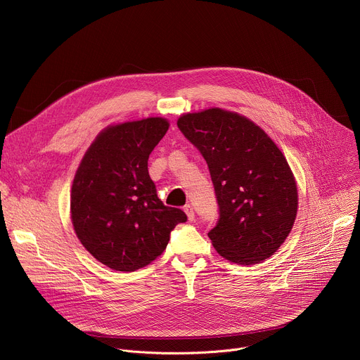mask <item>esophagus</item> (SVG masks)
Returning <instances> with one entry per match:
<instances>
[{
  "instance_id": "34e87169",
  "label": "esophagus",
  "mask_w": 360,
  "mask_h": 360,
  "mask_svg": "<svg viewBox=\"0 0 360 360\" xmlns=\"http://www.w3.org/2000/svg\"><path fill=\"white\" fill-rule=\"evenodd\" d=\"M184 211H185V214H186V217H188L189 221H193V219H195V212H193L192 205H185Z\"/></svg>"
}]
</instances>
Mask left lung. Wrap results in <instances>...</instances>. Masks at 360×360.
Here are the masks:
<instances>
[{"label": "left lung", "instance_id": "1", "mask_svg": "<svg viewBox=\"0 0 360 360\" xmlns=\"http://www.w3.org/2000/svg\"><path fill=\"white\" fill-rule=\"evenodd\" d=\"M178 128L208 164L219 219L208 232L222 258L261 264L279 249L297 212V188L268 134L243 115L210 108L184 114Z\"/></svg>", "mask_w": 360, "mask_h": 360}]
</instances>
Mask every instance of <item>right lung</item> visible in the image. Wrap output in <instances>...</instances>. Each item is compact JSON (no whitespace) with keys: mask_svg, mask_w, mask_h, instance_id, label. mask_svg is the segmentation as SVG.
<instances>
[{"mask_svg":"<svg viewBox=\"0 0 360 360\" xmlns=\"http://www.w3.org/2000/svg\"><path fill=\"white\" fill-rule=\"evenodd\" d=\"M169 128L153 117L99 132L77 169L71 221L84 248L105 266L134 272L165 250L171 231L186 221L165 207L148 174L149 153Z\"/></svg>","mask_w":360,"mask_h":360,"instance_id":"obj_1","label":"right lung"}]
</instances>
